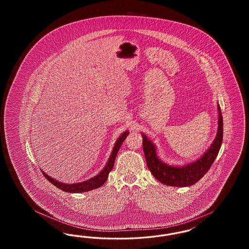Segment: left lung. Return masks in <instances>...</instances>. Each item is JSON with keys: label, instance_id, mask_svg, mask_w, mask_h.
Returning a JSON list of instances; mask_svg holds the SVG:
<instances>
[{"label": "left lung", "instance_id": "obj_1", "mask_svg": "<svg viewBox=\"0 0 249 249\" xmlns=\"http://www.w3.org/2000/svg\"><path fill=\"white\" fill-rule=\"evenodd\" d=\"M218 129L216 136L209 149L197 160L184 166L169 165L161 161L158 155L154 143L144 133H142V149L145 156L146 164L157 180L172 187H188L194 185L201 179L213 164L223 140V118L219 105Z\"/></svg>", "mask_w": 249, "mask_h": 249}]
</instances>
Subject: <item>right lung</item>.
Instances as JSON below:
<instances>
[{
  "mask_svg": "<svg viewBox=\"0 0 249 249\" xmlns=\"http://www.w3.org/2000/svg\"><path fill=\"white\" fill-rule=\"evenodd\" d=\"M129 135V131L126 130L124 131L120 136L119 139L117 140V142L114 145L113 151L111 153V156L107 161L106 167L101 171L100 174H98L94 178H90L87 181H84L81 183H76V184H64L59 182L57 180H55L54 178H50L46 173L42 172L43 175L45 176V178L48 179L50 183H52L54 186H56L59 190H63L65 192H71V193H80V192H86V191H89V190H95L100 188L101 186H103L105 184V182L107 181L108 178V175L111 172V170L113 169L114 164H115V160L117 154L119 152V148L122 144V142H124V140L127 138V136Z\"/></svg>",
  "mask_w": 249,
  "mask_h": 249,
  "instance_id": "right-lung-1",
  "label": "right lung"
}]
</instances>
